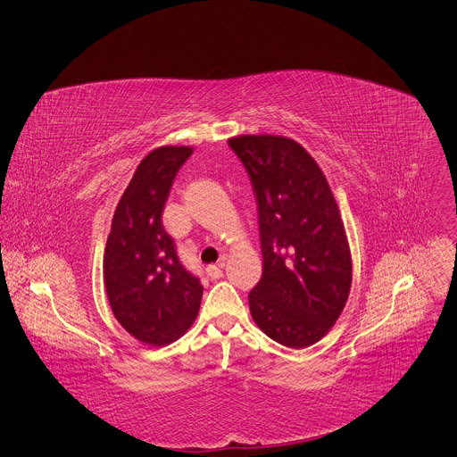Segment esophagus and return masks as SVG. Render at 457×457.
<instances>
[{"mask_svg": "<svg viewBox=\"0 0 457 457\" xmlns=\"http://www.w3.org/2000/svg\"><path fill=\"white\" fill-rule=\"evenodd\" d=\"M222 267H224V260H220V262L215 263V265H208V267H206V274H208L212 279H219V278H222Z\"/></svg>", "mask_w": 457, "mask_h": 457, "instance_id": "esophagus-1", "label": "esophagus"}]
</instances>
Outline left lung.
<instances>
[{"mask_svg":"<svg viewBox=\"0 0 457 457\" xmlns=\"http://www.w3.org/2000/svg\"><path fill=\"white\" fill-rule=\"evenodd\" d=\"M258 204L263 274L249 294L256 326L274 342L304 349L338 320L353 258L331 187L313 156L281 135L228 140Z\"/></svg>","mask_w":457,"mask_h":457,"instance_id":"obj_1","label":"left lung"}]
</instances>
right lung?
Instances as JSON below:
<instances>
[{
    "label": "right lung",
    "instance_id": "1",
    "mask_svg": "<svg viewBox=\"0 0 457 457\" xmlns=\"http://www.w3.org/2000/svg\"><path fill=\"white\" fill-rule=\"evenodd\" d=\"M188 145H162L137 167L117 203L103 256V279L117 322L138 342L163 347L194 324L203 285L176 254L162 213Z\"/></svg>",
    "mask_w": 457,
    "mask_h": 457
}]
</instances>
